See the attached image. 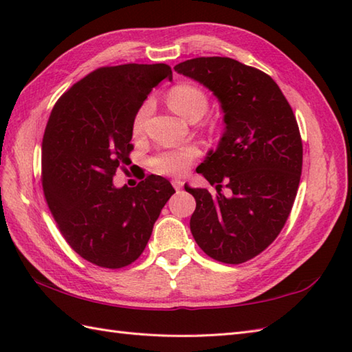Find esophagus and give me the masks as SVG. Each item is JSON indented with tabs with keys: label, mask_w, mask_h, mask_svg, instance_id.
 Here are the masks:
<instances>
[{
	"label": "esophagus",
	"mask_w": 352,
	"mask_h": 352,
	"mask_svg": "<svg viewBox=\"0 0 352 352\" xmlns=\"http://www.w3.org/2000/svg\"><path fill=\"white\" fill-rule=\"evenodd\" d=\"M172 186H174V189L178 192L182 188H183V182L180 180H172Z\"/></svg>",
	"instance_id": "1"
}]
</instances>
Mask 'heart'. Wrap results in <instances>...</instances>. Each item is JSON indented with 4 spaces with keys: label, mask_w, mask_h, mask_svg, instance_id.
<instances>
[{
    "label": "heart",
    "mask_w": 352,
    "mask_h": 352,
    "mask_svg": "<svg viewBox=\"0 0 352 352\" xmlns=\"http://www.w3.org/2000/svg\"><path fill=\"white\" fill-rule=\"evenodd\" d=\"M170 109L184 119L192 116H203L207 110V98L204 92L192 85H178L169 92L168 96ZM151 113V102L146 101L142 104L133 119V133L140 134L144 131L146 119ZM198 155V149L193 146L166 149L151 159V166L155 172L164 175H182L189 168V163L193 157Z\"/></svg>",
    "instance_id": "obj_1"
}]
</instances>
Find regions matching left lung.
Segmentation results:
<instances>
[{"mask_svg":"<svg viewBox=\"0 0 352 352\" xmlns=\"http://www.w3.org/2000/svg\"><path fill=\"white\" fill-rule=\"evenodd\" d=\"M174 69L216 96L226 124L218 148L197 168L218 195L184 184L197 201L192 236L212 258L243 263L275 241L294 206L302 169L295 115L271 77L234 58L198 57Z\"/></svg>","mask_w":352,"mask_h":352,"instance_id":"8db88e82","label":"left lung"}]
</instances>
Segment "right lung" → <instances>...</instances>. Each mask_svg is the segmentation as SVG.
<instances>
[{"label":"right lung","mask_w":352,"mask_h":352,"mask_svg":"<svg viewBox=\"0 0 352 352\" xmlns=\"http://www.w3.org/2000/svg\"><path fill=\"white\" fill-rule=\"evenodd\" d=\"M172 80L168 65L100 68L52 109L42 140V186L66 242L91 263H133L175 190L160 175L116 188L113 175L133 149V119L153 87Z\"/></svg>","instance_id":"obj_1"}]
</instances>
